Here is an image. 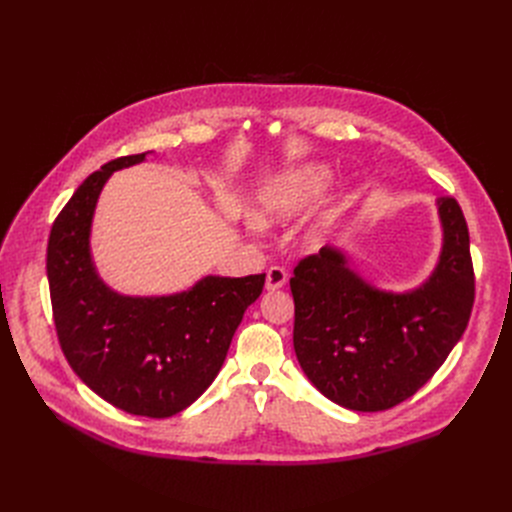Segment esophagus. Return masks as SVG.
Here are the masks:
<instances>
[{
	"label": "esophagus",
	"instance_id": "1",
	"mask_svg": "<svg viewBox=\"0 0 512 512\" xmlns=\"http://www.w3.org/2000/svg\"><path fill=\"white\" fill-rule=\"evenodd\" d=\"M286 270L284 267H280V265H274V267H270V270H267V274H265V288L267 290H278V288H282L284 284H286Z\"/></svg>",
	"mask_w": 512,
	"mask_h": 512
}]
</instances>
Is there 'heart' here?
Listing matches in <instances>:
<instances>
[{"label":"heart","mask_w":512,"mask_h":512,"mask_svg":"<svg viewBox=\"0 0 512 512\" xmlns=\"http://www.w3.org/2000/svg\"><path fill=\"white\" fill-rule=\"evenodd\" d=\"M328 180V168L317 164H307L284 174L259 193L255 218L259 222L292 218L324 193Z\"/></svg>","instance_id":"1"}]
</instances>
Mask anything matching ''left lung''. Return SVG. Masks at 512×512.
I'll list each match as a JSON object with an SVG mask.
<instances>
[{"instance_id":"left-lung-1","label":"left lung","mask_w":512,"mask_h":512,"mask_svg":"<svg viewBox=\"0 0 512 512\" xmlns=\"http://www.w3.org/2000/svg\"><path fill=\"white\" fill-rule=\"evenodd\" d=\"M444 245L434 274L411 292L363 282L332 247L294 267V353L336 405L375 413L413 396L461 340L475 301L469 230L461 205L438 199Z\"/></svg>"}]
</instances>
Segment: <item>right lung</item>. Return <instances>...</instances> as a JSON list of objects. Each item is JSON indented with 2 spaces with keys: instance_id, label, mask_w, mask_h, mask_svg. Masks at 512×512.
<instances>
[{
  "instance_id": "right-lung-1",
  "label": "right lung",
  "mask_w": 512,
  "mask_h": 512,
  "mask_svg": "<svg viewBox=\"0 0 512 512\" xmlns=\"http://www.w3.org/2000/svg\"><path fill=\"white\" fill-rule=\"evenodd\" d=\"M145 153L107 161L64 205L47 242V280L62 351L95 394L130 415L164 419L186 409L222 369L265 274L207 276L170 297H124L97 276L89 234L112 172Z\"/></svg>"
}]
</instances>
